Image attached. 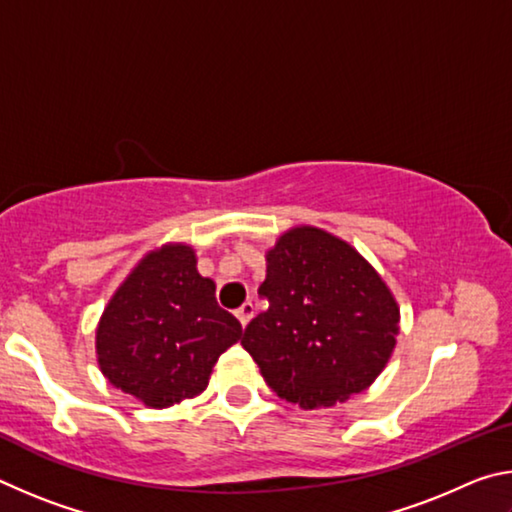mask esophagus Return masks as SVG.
Returning <instances> with one entry per match:
<instances>
[{"instance_id": "1", "label": "esophagus", "mask_w": 512, "mask_h": 512, "mask_svg": "<svg viewBox=\"0 0 512 512\" xmlns=\"http://www.w3.org/2000/svg\"><path fill=\"white\" fill-rule=\"evenodd\" d=\"M235 314H237V318H239V323L246 327V325H248V320L255 316V307H253V302H244V305H241V307L235 311Z\"/></svg>"}]
</instances>
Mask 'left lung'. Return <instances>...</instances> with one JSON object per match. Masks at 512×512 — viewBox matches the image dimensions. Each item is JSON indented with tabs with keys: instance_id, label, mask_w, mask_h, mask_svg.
<instances>
[{
	"instance_id": "obj_1",
	"label": "left lung",
	"mask_w": 512,
	"mask_h": 512,
	"mask_svg": "<svg viewBox=\"0 0 512 512\" xmlns=\"http://www.w3.org/2000/svg\"><path fill=\"white\" fill-rule=\"evenodd\" d=\"M266 259L257 293L268 309L241 339L266 384L302 409L366 391L391 357L400 325L375 268L318 228L287 232Z\"/></svg>"
}]
</instances>
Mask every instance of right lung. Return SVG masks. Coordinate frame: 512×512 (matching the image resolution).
Wrapping results in <instances>:
<instances>
[{
    "label": "right lung",
    "mask_w": 512,
    "mask_h": 512,
    "mask_svg": "<svg viewBox=\"0 0 512 512\" xmlns=\"http://www.w3.org/2000/svg\"><path fill=\"white\" fill-rule=\"evenodd\" d=\"M241 339L189 246H164L128 275L101 316L97 354L112 386L153 409L194 397L216 359Z\"/></svg>",
    "instance_id": "add662e5"
}]
</instances>
